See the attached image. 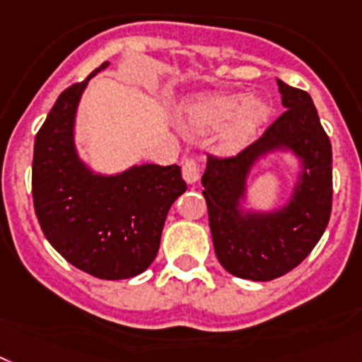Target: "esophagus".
Segmentation results:
<instances>
[{
	"label": "esophagus",
	"instance_id": "34e87169",
	"mask_svg": "<svg viewBox=\"0 0 362 362\" xmlns=\"http://www.w3.org/2000/svg\"><path fill=\"white\" fill-rule=\"evenodd\" d=\"M182 176L187 184H195L200 178V163L195 158H186L182 163Z\"/></svg>",
	"mask_w": 362,
	"mask_h": 362
}]
</instances>
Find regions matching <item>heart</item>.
I'll return each instance as SVG.
<instances>
[{
	"label": "heart",
	"instance_id": "obj_1",
	"mask_svg": "<svg viewBox=\"0 0 362 362\" xmlns=\"http://www.w3.org/2000/svg\"><path fill=\"white\" fill-rule=\"evenodd\" d=\"M270 108L259 97L245 99L238 93H217L200 95L189 101L184 108L187 124L195 130H214L221 127L218 144L224 151L247 145L261 124L265 123Z\"/></svg>",
	"mask_w": 362,
	"mask_h": 362
}]
</instances>
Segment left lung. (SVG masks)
<instances>
[{
  "label": "left lung",
  "mask_w": 362,
  "mask_h": 362,
  "mask_svg": "<svg viewBox=\"0 0 362 362\" xmlns=\"http://www.w3.org/2000/svg\"><path fill=\"white\" fill-rule=\"evenodd\" d=\"M285 112L233 156L208 154L202 195L221 265L238 278L269 281L311 254L329 223L333 202L331 144L308 92L278 81ZM276 146L303 158V175L289 205L274 214H238L244 178L253 160Z\"/></svg>",
  "instance_id": "1"
}]
</instances>
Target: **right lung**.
I'll return each instance as SVG.
<instances>
[{"label":"right lung","instance_id":"add662e5","mask_svg":"<svg viewBox=\"0 0 362 362\" xmlns=\"http://www.w3.org/2000/svg\"><path fill=\"white\" fill-rule=\"evenodd\" d=\"M59 95L35 138L33 202L42 232L73 267L101 279L144 272L160 248L169 208L186 191L178 165L132 167L99 176L77 158L73 121L88 81Z\"/></svg>","mask_w":362,"mask_h":362}]
</instances>
